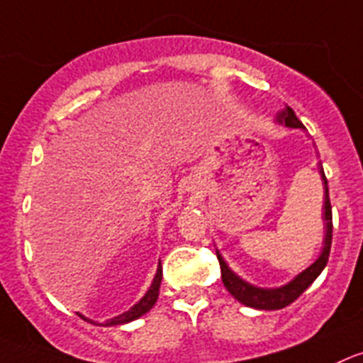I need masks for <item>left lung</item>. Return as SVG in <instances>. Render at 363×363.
Here are the masks:
<instances>
[{"mask_svg": "<svg viewBox=\"0 0 363 363\" xmlns=\"http://www.w3.org/2000/svg\"><path fill=\"white\" fill-rule=\"evenodd\" d=\"M281 123H284L286 127L292 128H304V125L301 123L299 118L296 116L290 107L281 113L279 116ZM323 174V181L324 186H326V201H324V220H326V240H324V250L320 254V258L313 263L311 267H308L303 274L296 277L292 283H289L283 289H276V290H263V289H256L252 284L245 283V281L240 279L228 265L222 259L218 252H216V258H218L220 263V272H222V281L223 286L229 290L235 299H238L240 303L245 304V306L250 308H258V310H281V308L289 306L292 304L304 290L317 279L323 269L326 267L328 258H330V250H331V238H333V215H331V202H330V191H328V179Z\"/></svg>", "mask_w": 363, "mask_h": 363, "instance_id": "8db88e82", "label": "left lung"}]
</instances>
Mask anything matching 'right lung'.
<instances>
[{
	"label": "right lung",
	"instance_id": "obj_1",
	"mask_svg": "<svg viewBox=\"0 0 363 363\" xmlns=\"http://www.w3.org/2000/svg\"><path fill=\"white\" fill-rule=\"evenodd\" d=\"M161 279H162V269H161V263H159L157 274H155V279H154V283H152L150 290L147 292V296H145L143 299L140 301V303L134 304L130 310L125 311V313H121V315H118V317H114V319L107 320V323L101 324V326H118V324L130 323V320L138 319V317H141V315L147 313V311L150 310L152 306H154L155 301H157L159 286H161Z\"/></svg>",
	"mask_w": 363,
	"mask_h": 363
}]
</instances>
